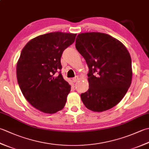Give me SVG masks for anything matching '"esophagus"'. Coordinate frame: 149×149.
I'll return each instance as SVG.
<instances>
[{
  "mask_svg": "<svg viewBox=\"0 0 149 149\" xmlns=\"http://www.w3.org/2000/svg\"><path fill=\"white\" fill-rule=\"evenodd\" d=\"M79 79V76H75V77L73 78V81L74 82V83H75V82H77Z\"/></svg>",
  "mask_w": 149,
  "mask_h": 149,
  "instance_id": "34e87169",
  "label": "esophagus"
}]
</instances>
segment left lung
Returning <instances> with one entry per match:
<instances>
[{
	"instance_id": "left-lung-1",
	"label": "left lung",
	"mask_w": 149,
	"mask_h": 149,
	"mask_svg": "<svg viewBox=\"0 0 149 149\" xmlns=\"http://www.w3.org/2000/svg\"><path fill=\"white\" fill-rule=\"evenodd\" d=\"M75 48L89 68V89L81 94L84 106L95 112L115 106L131 84L132 62L127 49L115 38L97 32L78 34Z\"/></svg>"
}]
</instances>
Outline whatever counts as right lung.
<instances>
[{
  "label": "right lung",
  "instance_id": "1",
  "mask_svg": "<svg viewBox=\"0 0 149 149\" xmlns=\"http://www.w3.org/2000/svg\"><path fill=\"white\" fill-rule=\"evenodd\" d=\"M76 35L62 32L45 34L30 40L22 50L17 65L18 83L26 100L40 111L55 113L65 106L71 86L59 71L61 58Z\"/></svg>",
  "mask_w": 149,
  "mask_h": 149
}]
</instances>
